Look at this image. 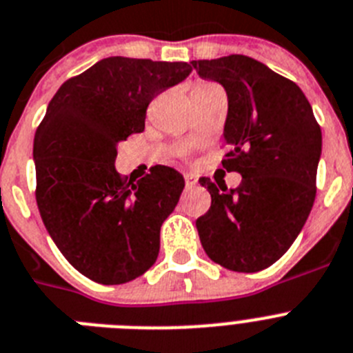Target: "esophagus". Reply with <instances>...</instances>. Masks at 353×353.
I'll return each instance as SVG.
<instances>
[{"label": "esophagus", "instance_id": "1", "mask_svg": "<svg viewBox=\"0 0 353 353\" xmlns=\"http://www.w3.org/2000/svg\"><path fill=\"white\" fill-rule=\"evenodd\" d=\"M196 183H198V180H196V176H194V174H191V173L185 174V188L192 189L194 185H196Z\"/></svg>", "mask_w": 353, "mask_h": 353}]
</instances>
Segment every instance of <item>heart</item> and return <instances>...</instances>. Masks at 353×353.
<instances>
[{
    "mask_svg": "<svg viewBox=\"0 0 353 353\" xmlns=\"http://www.w3.org/2000/svg\"><path fill=\"white\" fill-rule=\"evenodd\" d=\"M209 85H212V83H198L194 89H203V87H209Z\"/></svg>",
    "mask_w": 353,
    "mask_h": 353,
    "instance_id": "heart-1",
    "label": "heart"
}]
</instances>
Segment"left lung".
I'll return each instance as SVG.
<instances>
[{"mask_svg": "<svg viewBox=\"0 0 353 353\" xmlns=\"http://www.w3.org/2000/svg\"><path fill=\"white\" fill-rule=\"evenodd\" d=\"M191 64L227 90L223 137L230 152L221 164L243 176L236 189L200 179L212 201L196 219L198 236L216 264L255 273L288 252L309 218L321 128L302 89L259 60L228 55Z\"/></svg>", "mask_w": 353, "mask_h": 353, "instance_id": "obj_1", "label": "left lung"}]
</instances>
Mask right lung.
<instances>
[{
	"mask_svg": "<svg viewBox=\"0 0 353 353\" xmlns=\"http://www.w3.org/2000/svg\"><path fill=\"white\" fill-rule=\"evenodd\" d=\"M189 73L188 62L108 57L60 85L35 132L44 227L69 264L98 284L130 282L157 261L183 176L155 165L126 182L114 162L117 143L144 130L150 101Z\"/></svg>",
	"mask_w": 353,
	"mask_h": 353,
	"instance_id": "1",
	"label": "right lung"
}]
</instances>
